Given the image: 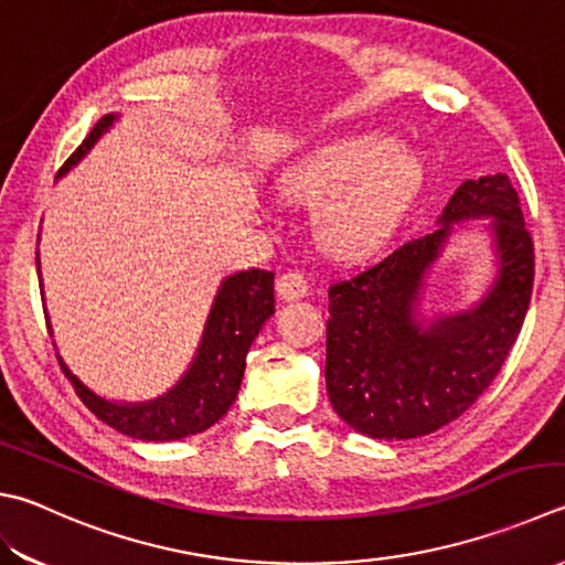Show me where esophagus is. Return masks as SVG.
<instances>
[{
	"mask_svg": "<svg viewBox=\"0 0 565 565\" xmlns=\"http://www.w3.org/2000/svg\"><path fill=\"white\" fill-rule=\"evenodd\" d=\"M307 292H310V285H307L302 273H285V275H280V280H278L280 300H285V302L302 300V297H307Z\"/></svg>",
	"mask_w": 565,
	"mask_h": 565,
	"instance_id": "obj_1",
	"label": "esophagus"
}]
</instances>
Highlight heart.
Masks as SVG:
<instances>
[{"label": "heart", "mask_w": 565, "mask_h": 565, "mask_svg": "<svg viewBox=\"0 0 565 565\" xmlns=\"http://www.w3.org/2000/svg\"><path fill=\"white\" fill-rule=\"evenodd\" d=\"M423 177L406 145L342 137L295 159L278 177L287 204H316L317 233L329 250L359 255L388 236Z\"/></svg>", "instance_id": "1"}]
</instances>
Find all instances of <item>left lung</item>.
<instances>
[{
    "label": "left lung",
    "mask_w": 565,
    "mask_h": 565,
    "mask_svg": "<svg viewBox=\"0 0 565 565\" xmlns=\"http://www.w3.org/2000/svg\"><path fill=\"white\" fill-rule=\"evenodd\" d=\"M435 223L428 236L329 287L327 393L339 418L366 438L413 440L460 418L524 324L534 243L512 182L467 179ZM475 230L493 255L488 285L465 311L433 313L429 273L460 232Z\"/></svg>",
    "instance_id": "obj_1"
}]
</instances>
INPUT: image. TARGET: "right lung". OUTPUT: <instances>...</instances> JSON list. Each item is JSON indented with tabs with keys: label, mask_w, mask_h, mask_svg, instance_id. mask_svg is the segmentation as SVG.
I'll return each mask as SVG.
<instances>
[{
	"label": "right lung",
	"mask_w": 565,
	"mask_h": 565,
	"mask_svg": "<svg viewBox=\"0 0 565 565\" xmlns=\"http://www.w3.org/2000/svg\"><path fill=\"white\" fill-rule=\"evenodd\" d=\"M120 113L105 115L83 145L73 152L66 164L58 169L56 179L66 177L73 167L83 162L95 142L105 132L113 130L115 122H120ZM36 273L41 295H44V278H41V258L36 250ZM275 275L268 270H238L223 278L206 315L204 332L199 337V344L189 366L174 386L147 401H115L100 396L88 383L81 381L68 361L61 356L58 344V364L63 374L71 379L81 401L88 406L103 423H108L117 433L135 440L147 443H172L209 430L228 413L233 401L238 396L243 371H246L248 349L255 337L275 312ZM46 297V295H44ZM49 332L53 337V324L46 310Z\"/></svg>",
	"instance_id": "obj_1"
}]
</instances>
